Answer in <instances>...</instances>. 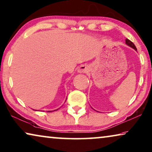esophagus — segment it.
<instances>
[{
    "mask_svg": "<svg viewBox=\"0 0 152 152\" xmlns=\"http://www.w3.org/2000/svg\"><path fill=\"white\" fill-rule=\"evenodd\" d=\"M89 66L87 65H81V66L79 67L78 69V72H80V73H86V72H87L89 71Z\"/></svg>",
    "mask_w": 152,
    "mask_h": 152,
    "instance_id": "obj_1",
    "label": "esophagus"
}]
</instances>
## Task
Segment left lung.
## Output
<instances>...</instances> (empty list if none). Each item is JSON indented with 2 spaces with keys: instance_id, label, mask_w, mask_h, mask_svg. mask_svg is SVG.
Listing matches in <instances>:
<instances>
[{
  "instance_id": "1",
  "label": "left lung",
  "mask_w": 152,
  "mask_h": 152,
  "mask_svg": "<svg viewBox=\"0 0 152 152\" xmlns=\"http://www.w3.org/2000/svg\"><path fill=\"white\" fill-rule=\"evenodd\" d=\"M126 44L127 45H128L129 46H130L131 48H134V50H137V48H136L135 45L133 44V43L131 42L130 40H129L128 39H126Z\"/></svg>"
}]
</instances>
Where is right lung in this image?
I'll use <instances>...</instances> for the list:
<instances>
[{"label": "right lung", "instance_id": "right-lung-1", "mask_svg": "<svg viewBox=\"0 0 152 152\" xmlns=\"http://www.w3.org/2000/svg\"><path fill=\"white\" fill-rule=\"evenodd\" d=\"M48 112H52V111H48Z\"/></svg>", "mask_w": 152, "mask_h": 152}]
</instances>
